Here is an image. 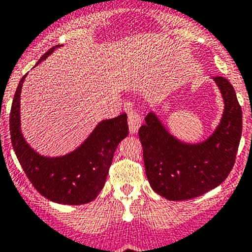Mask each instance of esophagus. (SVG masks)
<instances>
[{"mask_svg":"<svg viewBox=\"0 0 252 252\" xmlns=\"http://www.w3.org/2000/svg\"><path fill=\"white\" fill-rule=\"evenodd\" d=\"M141 122L142 118L139 115V113L137 110H130L128 113V126H129V130L130 133H137L138 132L139 126H141Z\"/></svg>","mask_w":252,"mask_h":252,"instance_id":"obj_1","label":"esophagus"}]
</instances>
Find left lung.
<instances>
[{
	"mask_svg": "<svg viewBox=\"0 0 252 252\" xmlns=\"http://www.w3.org/2000/svg\"><path fill=\"white\" fill-rule=\"evenodd\" d=\"M224 100L222 120L202 144L175 139L150 113L139 128L143 161L150 185L168 200H187L205 194L226 180L235 165L242 133V110L235 89L224 77L214 78Z\"/></svg>",
	"mask_w": 252,
	"mask_h": 252,
	"instance_id": "1",
	"label": "left lung"
}]
</instances>
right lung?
<instances>
[{"mask_svg":"<svg viewBox=\"0 0 252 252\" xmlns=\"http://www.w3.org/2000/svg\"><path fill=\"white\" fill-rule=\"evenodd\" d=\"M53 50L54 47L50 48L38 64ZM25 76L19 82L10 111L11 142L21 167L32 187L52 202L68 205L93 202L104 188L118 144L129 133L126 114L102 120L67 156L47 158L32 150L20 132V94Z\"/></svg>","mask_w":252,"mask_h":252,"instance_id":"1","label":"right lung"}]
</instances>
